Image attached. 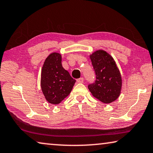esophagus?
Segmentation results:
<instances>
[{"label": "esophagus", "instance_id": "34e87169", "mask_svg": "<svg viewBox=\"0 0 153 153\" xmlns=\"http://www.w3.org/2000/svg\"><path fill=\"white\" fill-rule=\"evenodd\" d=\"M76 81L78 82V83H83V78H79V79H76Z\"/></svg>", "mask_w": 153, "mask_h": 153}]
</instances>
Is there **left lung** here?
Listing matches in <instances>:
<instances>
[{"label": "left lung", "instance_id": "1", "mask_svg": "<svg viewBox=\"0 0 153 153\" xmlns=\"http://www.w3.org/2000/svg\"><path fill=\"white\" fill-rule=\"evenodd\" d=\"M96 80L88 85V89L95 98L104 103H110L118 98L122 80L120 72L113 58L103 50H97L90 55Z\"/></svg>", "mask_w": 153, "mask_h": 153}]
</instances>
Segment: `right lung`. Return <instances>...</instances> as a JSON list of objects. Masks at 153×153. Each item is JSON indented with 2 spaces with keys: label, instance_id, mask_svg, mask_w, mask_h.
I'll return each mask as SVG.
<instances>
[{
  "label": "right lung",
  "instance_id": "add662e5",
  "mask_svg": "<svg viewBox=\"0 0 153 153\" xmlns=\"http://www.w3.org/2000/svg\"><path fill=\"white\" fill-rule=\"evenodd\" d=\"M76 80L63 68L61 55L53 52L45 59L42 68L41 86L46 100L60 103L72 91Z\"/></svg>",
  "mask_w": 153,
  "mask_h": 153
}]
</instances>
